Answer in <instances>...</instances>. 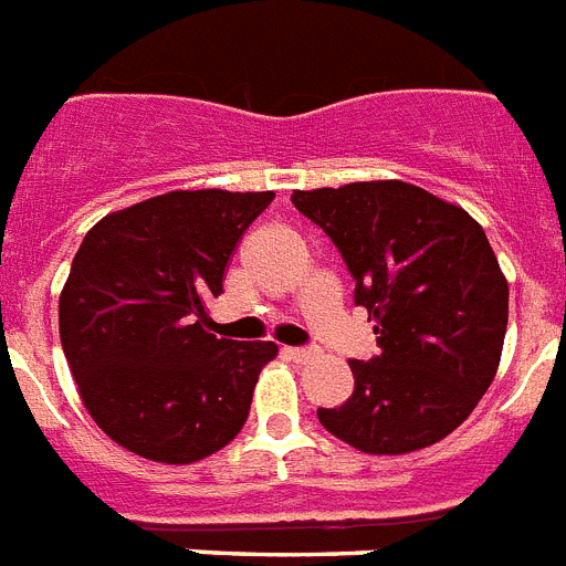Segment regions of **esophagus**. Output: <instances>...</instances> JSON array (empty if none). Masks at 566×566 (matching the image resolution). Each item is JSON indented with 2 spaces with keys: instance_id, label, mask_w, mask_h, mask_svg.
Instances as JSON below:
<instances>
[{
  "instance_id": "esophagus-1",
  "label": "esophagus",
  "mask_w": 566,
  "mask_h": 566,
  "mask_svg": "<svg viewBox=\"0 0 566 566\" xmlns=\"http://www.w3.org/2000/svg\"><path fill=\"white\" fill-rule=\"evenodd\" d=\"M284 356H287V359H293V363H307L311 356H316V350L313 348H284Z\"/></svg>"
}]
</instances>
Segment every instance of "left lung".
<instances>
[{
    "mask_svg": "<svg viewBox=\"0 0 566 566\" xmlns=\"http://www.w3.org/2000/svg\"><path fill=\"white\" fill-rule=\"evenodd\" d=\"M331 235L374 319L379 354L350 359L354 394L319 422L365 454H408L452 434L501 365L510 284L463 207L402 180L296 189Z\"/></svg>",
    "mask_w": 566,
    "mask_h": 566,
    "instance_id": "left-lung-1",
    "label": "left lung"
}]
</instances>
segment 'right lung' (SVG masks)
I'll return each instance as SVG.
<instances>
[{"label": "right lung", "instance_id": "1", "mask_svg": "<svg viewBox=\"0 0 566 566\" xmlns=\"http://www.w3.org/2000/svg\"><path fill=\"white\" fill-rule=\"evenodd\" d=\"M273 198L175 189L85 232L60 293V342L85 411L117 446L187 467L241 431L279 345L210 334L207 302Z\"/></svg>", "mask_w": 566, "mask_h": 566}]
</instances>
